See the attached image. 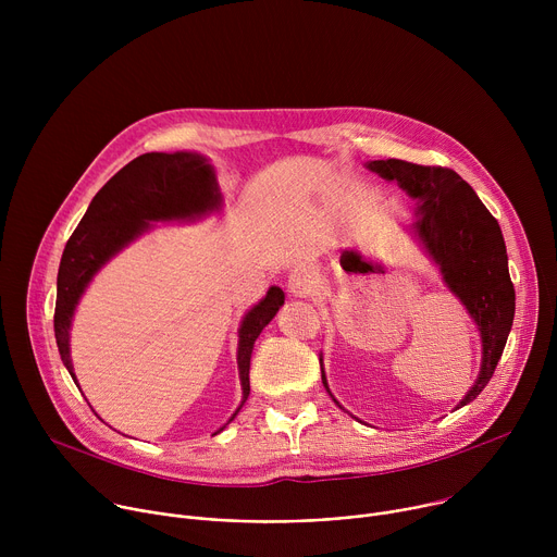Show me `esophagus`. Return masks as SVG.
Segmentation results:
<instances>
[{"label": "esophagus", "instance_id": "1", "mask_svg": "<svg viewBox=\"0 0 557 557\" xmlns=\"http://www.w3.org/2000/svg\"><path fill=\"white\" fill-rule=\"evenodd\" d=\"M310 288H312V284H310V277H308V273H306L304 269H297V271L290 273V277H288V290H290L295 297L308 295Z\"/></svg>", "mask_w": 557, "mask_h": 557}]
</instances>
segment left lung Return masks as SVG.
I'll return each instance as SVG.
<instances>
[{
  "label": "left lung",
  "instance_id": "obj_1",
  "mask_svg": "<svg viewBox=\"0 0 557 557\" xmlns=\"http://www.w3.org/2000/svg\"><path fill=\"white\" fill-rule=\"evenodd\" d=\"M366 168L385 181H396L417 200L412 228L441 269L447 288L465 304L481 331V372L456 406L458 410L471 404L494 376L513 324L516 290L509 277L500 224L475 191L447 168H425L396 158L370 161ZM320 366L322 383L333 396L322 357ZM333 401L339 406L335 396Z\"/></svg>",
  "mask_w": 557,
  "mask_h": 557
}]
</instances>
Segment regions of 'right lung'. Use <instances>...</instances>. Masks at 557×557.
<instances>
[{
    "mask_svg": "<svg viewBox=\"0 0 557 557\" xmlns=\"http://www.w3.org/2000/svg\"><path fill=\"white\" fill-rule=\"evenodd\" d=\"M222 205V194L215 183V172L209 161L194 151L163 153L151 151L134 158L119 174H114L92 198L86 215L78 222L63 249L57 275L54 337L59 355L70 376L76 383L70 359V326L78 299L121 249H125L149 222L196 220ZM284 304V290L271 286L267 297L258 301L237 331V370L243 383V404L249 399L251 352L264 326ZM235 410V414L240 412ZM235 414L228 419L233 421ZM222 430V428H220Z\"/></svg>",
    "mask_w": 557,
    "mask_h": 557,
    "instance_id": "right-lung-1",
    "label": "right lung"
}]
</instances>
